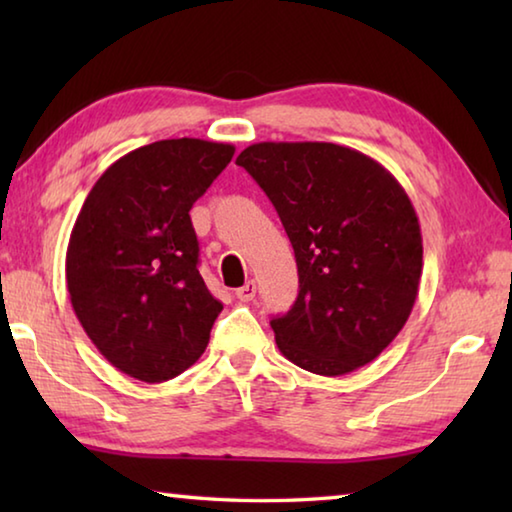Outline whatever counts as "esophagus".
I'll return each mask as SVG.
<instances>
[{"mask_svg": "<svg viewBox=\"0 0 512 512\" xmlns=\"http://www.w3.org/2000/svg\"><path fill=\"white\" fill-rule=\"evenodd\" d=\"M255 293H257V284L253 282V280H248L244 287H239L237 291H235V296L241 300V302H250L255 298Z\"/></svg>", "mask_w": 512, "mask_h": 512, "instance_id": "34e87169", "label": "esophagus"}]
</instances>
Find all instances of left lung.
<instances>
[{
	"instance_id": "left-lung-1",
	"label": "left lung",
	"mask_w": 512,
	"mask_h": 512,
	"mask_svg": "<svg viewBox=\"0 0 512 512\" xmlns=\"http://www.w3.org/2000/svg\"><path fill=\"white\" fill-rule=\"evenodd\" d=\"M296 253L300 291L271 327L280 352L314 375L375 361L418 298V214L391 171L329 142H259L239 153Z\"/></svg>"
}]
</instances>
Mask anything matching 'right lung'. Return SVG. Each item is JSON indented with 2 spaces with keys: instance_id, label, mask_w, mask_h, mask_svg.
Returning a JSON list of instances; mask_svg holds the SVG:
<instances>
[{
  "instance_id": "1",
  "label": "right lung",
  "mask_w": 512,
  "mask_h": 512,
  "mask_svg": "<svg viewBox=\"0 0 512 512\" xmlns=\"http://www.w3.org/2000/svg\"><path fill=\"white\" fill-rule=\"evenodd\" d=\"M232 155V144L196 137L140 146L103 171L76 216L69 300L90 341L128 377H178L210 343L223 305L198 273L189 210Z\"/></svg>"
}]
</instances>
